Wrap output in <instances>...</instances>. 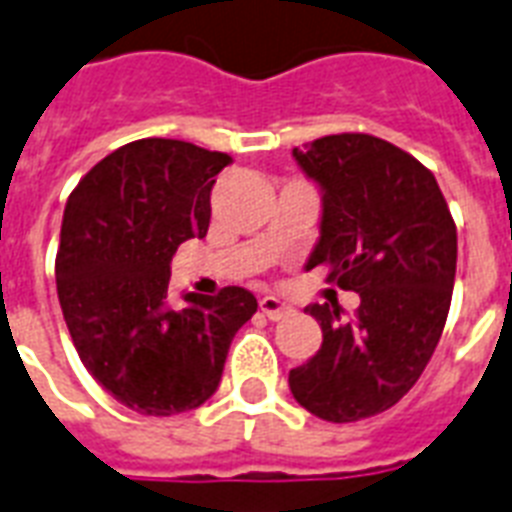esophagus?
<instances>
[{
  "label": "esophagus",
  "mask_w": 512,
  "mask_h": 512,
  "mask_svg": "<svg viewBox=\"0 0 512 512\" xmlns=\"http://www.w3.org/2000/svg\"><path fill=\"white\" fill-rule=\"evenodd\" d=\"M260 311L268 316L271 321H279L284 319L289 313V305L284 303V300H279V297H273V295H265L263 300H260Z\"/></svg>",
  "instance_id": "1"
}]
</instances>
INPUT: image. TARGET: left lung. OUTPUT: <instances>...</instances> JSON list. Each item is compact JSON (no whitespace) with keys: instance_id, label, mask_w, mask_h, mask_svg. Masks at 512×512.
Segmentation results:
<instances>
[{"instance_id":"left-lung-1","label":"left lung","mask_w":512,"mask_h":512,"mask_svg":"<svg viewBox=\"0 0 512 512\" xmlns=\"http://www.w3.org/2000/svg\"><path fill=\"white\" fill-rule=\"evenodd\" d=\"M321 188L319 241L305 271L358 292L342 321L308 305L321 348L289 372L297 404L327 422L385 412L412 390L444 332L457 271V228L436 177L388 140L342 132L292 151Z\"/></svg>"}]
</instances>
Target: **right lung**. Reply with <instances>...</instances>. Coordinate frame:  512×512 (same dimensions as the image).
I'll use <instances>...</instances> for the list:
<instances>
[{
  "mask_svg": "<svg viewBox=\"0 0 512 512\" xmlns=\"http://www.w3.org/2000/svg\"><path fill=\"white\" fill-rule=\"evenodd\" d=\"M231 156L185 140L127 143L66 201L55 281L87 372L127 409L188 412L220 385L225 356L257 300L241 287L170 297V260L204 239L209 193Z\"/></svg>",
  "mask_w": 512,
  "mask_h": 512,
  "instance_id": "add662e5",
  "label": "right lung"
}]
</instances>
